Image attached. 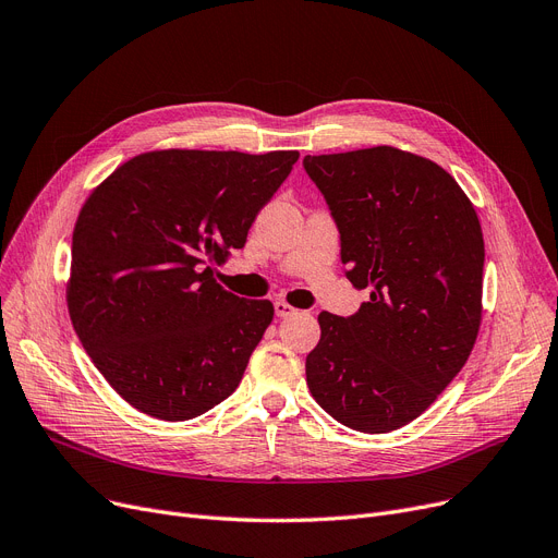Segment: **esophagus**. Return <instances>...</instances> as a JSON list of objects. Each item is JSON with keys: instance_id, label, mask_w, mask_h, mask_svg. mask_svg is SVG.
Returning a JSON list of instances; mask_svg holds the SVG:
<instances>
[{"instance_id": "esophagus-1", "label": "esophagus", "mask_w": 558, "mask_h": 558, "mask_svg": "<svg viewBox=\"0 0 558 558\" xmlns=\"http://www.w3.org/2000/svg\"><path fill=\"white\" fill-rule=\"evenodd\" d=\"M275 314H277V318H286V316H293L295 308L288 304V302H283V300H277L275 302Z\"/></svg>"}]
</instances>
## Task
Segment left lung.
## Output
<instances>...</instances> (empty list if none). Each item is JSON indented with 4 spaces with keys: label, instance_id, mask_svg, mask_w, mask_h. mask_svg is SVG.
I'll list each match as a JSON object with an SVG mask.
<instances>
[{
    "label": "left lung",
    "instance_id": "obj_1",
    "mask_svg": "<svg viewBox=\"0 0 558 558\" xmlns=\"http://www.w3.org/2000/svg\"><path fill=\"white\" fill-rule=\"evenodd\" d=\"M302 165L337 225L345 277L371 288L352 316H318L306 385L343 426L391 433L435 403L474 348L478 217L447 171L391 146L306 155Z\"/></svg>",
    "mask_w": 558,
    "mask_h": 558
}]
</instances>
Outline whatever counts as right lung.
Instances as JSON below:
<instances>
[{"instance_id":"right-lung-1","label":"right lung","mask_w":558,"mask_h":558,"mask_svg":"<svg viewBox=\"0 0 558 558\" xmlns=\"http://www.w3.org/2000/svg\"><path fill=\"white\" fill-rule=\"evenodd\" d=\"M298 150H153L88 196L73 231L69 311L105 380L140 412L187 421L229 398L275 306L225 291Z\"/></svg>"}]
</instances>
